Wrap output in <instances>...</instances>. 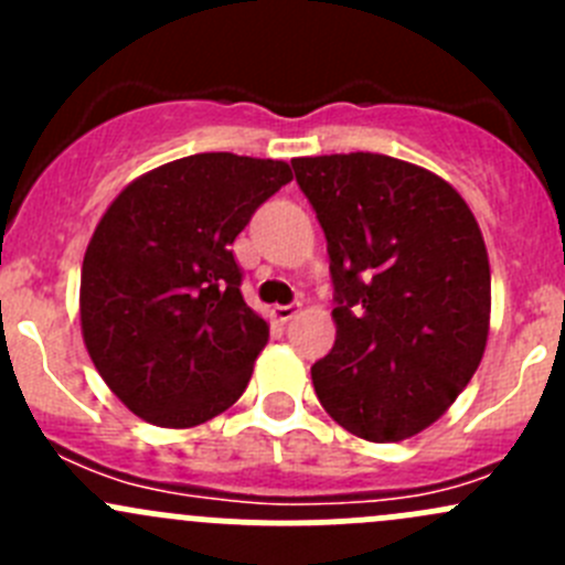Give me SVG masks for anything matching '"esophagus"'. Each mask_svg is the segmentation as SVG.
I'll return each instance as SVG.
<instances>
[{
	"label": "esophagus",
	"instance_id": "1",
	"mask_svg": "<svg viewBox=\"0 0 565 565\" xmlns=\"http://www.w3.org/2000/svg\"><path fill=\"white\" fill-rule=\"evenodd\" d=\"M300 311V303H289V306H273V317L278 319V322H289V319L298 317Z\"/></svg>",
	"mask_w": 565,
	"mask_h": 565
}]
</instances>
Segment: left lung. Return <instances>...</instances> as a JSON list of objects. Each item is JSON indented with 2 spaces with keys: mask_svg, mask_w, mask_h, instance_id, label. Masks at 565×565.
I'll return each instance as SVG.
<instances>
[{
  "mask_svg": "<svg viewBox=\"0 0 565 565\" xmlns=\"http://www.w3.org/2000/svg\"><path fill=\"white\" fill-rule=\"evenodd\" d=\"M328 241L335 344L311 366L324 413L369 443L435 424L487 350L492 273L457 188L380 152L295 158Z\"/></svg>",
  "mask_w": 565,
  "mask_h": 565,
  "instance_id": "left-lung-1",
  "label": "left lung"
}]
</instances>
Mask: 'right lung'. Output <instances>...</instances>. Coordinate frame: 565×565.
Wrapping results in <instances>:
<instances>
[{
  "instance_id": "add662e5",
  "label": "right lung",
  "mask_w": 565,
  "mask_h": 565,
  "mask_svg": "<svg viewBox=\"0 0 565 565\" xmlns=\"http://www.w3.org/2000/svg\"><path fill=\"white\" fill-rule=\"evenodd\" d=\"M292 180L270 158L199 152L136 177L108 204L82 265V335L141 420L191 429L230 409L267 344L232 243Z\"/></svg>"
}]
</instances>
